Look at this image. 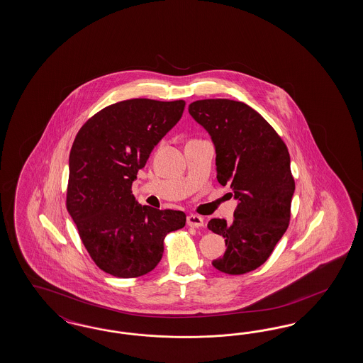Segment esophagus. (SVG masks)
<instances>
[{
  "label": "esophagus",
  "mask_w": 363,
  "mask_h": 363,
  "mask_svg": "<svg viewBox=\"0 0 363 363\" xmlns=\"http://www.w3.org/2000/svg\"><path fill=\"white\" fill-rule=\"evenodd\" d=\"M186 222L190 228H197V229L203 228V225H205V223H203V218H202L201 216H197V214H190V216H187Z\"/></svg>",
  "instance_id": "esophagus-1"
}]
</instances>
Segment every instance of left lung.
<instances>
[{
	"label": "left lung",
	"mask_w": 363,
	"mask_h": 363,
	"mask_svg": "<svg viewBox=\"0 0 363 363\" xmlns=\"http://www.w3.org/2000/svg\"><path fill=\"white\" fill-rule=\"evenodd\" d=\"M189 113L216 146L217 179L230 185L238 199L234 220L213 218L209 230L228 246L213 266L222 273L245 274L264 264L290 222L296 182L282 138L249 105L233 99H199Z\"/></svg>",
	"instance_id": "left-lung-1"
}]
</instances>
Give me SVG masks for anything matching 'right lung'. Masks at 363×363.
Masks as SVG:
<instances>
[{"instance_id": "obj_1", "label": "right lung", "mask_w": 363, "mask_h": 363, "mask_svg": "<svg viewBox=\"0 0 363 363\" xmlns=\"http://www.w3.org/2000/svg\"><path fill=\"white\" fill-rule=\"evenodd\" d=\"M184 109V99H126L99 110L74 138L66 208L89 255L108 274H147L162 258L166 235L185 226L184 211L141 206L132 194L138 170Z\"/></svg>"}]
</instances>
